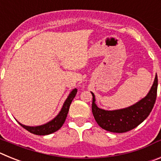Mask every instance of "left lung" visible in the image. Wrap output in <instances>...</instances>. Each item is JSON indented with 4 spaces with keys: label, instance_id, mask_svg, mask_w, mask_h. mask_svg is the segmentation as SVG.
Masks as SVG:
<instances>
[{
    "label": "left lung",
    "instance_id": "1",
    "mask_svg": "<svg viewBox=\"0 0 161 161\" xmlns=\"http://www.w3.org/2000/svg\"><path fill=\"white\" fill-rule=\"evenodd\" d=\"M158 79L155 77L149 93L143 99L127 108L115 110H105L97 106L93 95L92 112L97 124L104 130L114 133H124L143 123L150 114L156 102Z\"/></svg>",
    "mask_w": 161,
    "mask_h": 161
}]
</instances>
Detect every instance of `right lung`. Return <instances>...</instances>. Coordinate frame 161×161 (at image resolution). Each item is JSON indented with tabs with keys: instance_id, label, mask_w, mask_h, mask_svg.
Instances as JSON below:
<instances>
[{
	"instance_id": "right-lung-1",
	"label": "right lung",
	"mask_w": 161,
	"mask_h": 161,
	"mask_svg": "<svg viewBox=\"0 0 161 161\" xmlns=\"http://www.w3.org/2000/svg\"><path fill=\"white\" fill-rule=\"evenodd\" d=\"M76 93H77V89H74L68 95V98L66 99L64 103L63 107L61 109L59 114L55 119H52V121L47 123L46 124L37 126H25V125H22V123H20L19 124L23 128H25V130H27L28 131L31 132V133L35 134V135H38V136H46V135H50V134L57 131L64 123L65 119H66L67 115H68V110H69L70 105L72 103V100H73V98L76 96Z\"/></svg>"
}]
</instances>
